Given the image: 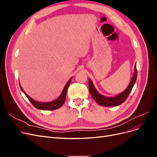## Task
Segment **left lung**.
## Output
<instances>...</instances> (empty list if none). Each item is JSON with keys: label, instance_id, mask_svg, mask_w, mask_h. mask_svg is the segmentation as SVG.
Segmentation results:
<instances>
[{"label": "left lung", "instance_id": "1", "mask_svg": "<svg viewBox=\"0 0 157 157\" xmlns=\"http://www.w3.org/2000/svg\"><path fill=\"white\" fill-rule=\"evenodd\" d=\"M137 79V69H136V65L134 67V72L133 74V77L130 80L129 84L128 85L126 90L123 91L122 93L117 94L115 96L112 97H106L103 96L101 94H99L97 90L95 88L94 85L90 78H88V83H89V90L90 94L92 98L96 101L99 105L104 107H113V106H118L124 102L127 99L128 96L131 92V90L134 86V84L136 83Z\"/></svg>", "mask_w": 157, "mask_h": 157}]
</instances>
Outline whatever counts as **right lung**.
<instances>
[{
  "mask_svg": "<svg viewBox=\"0 0 157 157\" xmlns=\"http://www.w3.org/2000/svg\"><path fill=\"white\" fill-rule=\"evenodd\" d=\"M73 77L70 78L69 80V81L67 82V84H65V86H64V88L62 92L60 94V96L54 100L49 101V102H39L35 101V99H33L31 97H29L28 95L26 94V92L23 90L22 88L21 84H20V88L21 90V91L24 93V94L27 96L28 99L30 101V102L33 104V105L34 106L35 108L38 109H40V110H45V111H52V110H55V109H59L61 106L63 105V103L65 100V98H66V94H67V88L69 86V84L71 83V80H72Z\"/></svg>",
  "mask_w": 157,
  "mask_h": 157,
  "instance_id": "obj_1",
  "label": "right lung"
}]
</instances>
